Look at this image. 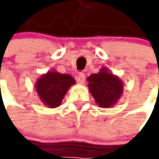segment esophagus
Segmentation results:
<instances>
[{"instance_id": "esophagus-1", "label": "esophagus", "mask_w": 159, "mask_h": 159, "mask_svg": "<svg viewBox=\"0 0 159 159\" xmlns=\"http://www.w3.org/2000/svg\"><path fill=\"white\" fill-rule=\"evenodd\" d=\"M76 79L79 83H84V81H85V75H84L83 73H79V74L76 76Z\"/></svg>"}]
</instances>
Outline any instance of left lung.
Returning <instances> with one entry per match:
<instances>
[{
    "instance_id": "left-lung-1",
    "label": "left lung",
    "mask_w": 159,
    "mask_h": 159,
    "mask_svg": "<svg viewBox=\"0 0 159 159\" xmlns=\"http://www.w3.org/2000/svg\"><path fill=\"white\" fill-rule=\"evenodd\" d=\"M88 87L97 105L101 108H110L117 105L123 93V82L107 67L87 78Z\"/></svg>"
}]
</instances>
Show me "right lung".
<instances>
[{"instance_id": "obj_1", "label": "right lung", "mask_w": 159, "mask_h": 159, "mask_svg": "<svg viewBox=\"0 0 159 159\" xmlns=\"http://www.w3.org/2000/svg\"><path fill=\"white\" fill-rule=\"evenodd\" d=\"M76 81L69 74H62L51 70L37 78L35 89L40 100L49 108L61 105L64 97Z\"/></svg>"}]
</instances>
